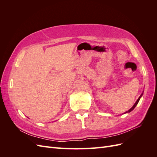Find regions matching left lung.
Wrapping results in <instances>:
<instances>
[{"instance_id":"8db88e82","label":"left lung","mask_w":157,"mask_h":157,"mask_svg":"<svg viewBox=\"0 0 157 157\" xmlns=\"http://www.w3.org/2000/svg\"><path fill=\"white\" fill-rule=\"evenodd\" d=\"M142 95H143V94H141V96L139 97V98L138 99H137V100L136 101V102L135 103V104H134V105H133V107L130 109H129V110H128V111H126V113H130V112H131L132 110H133V109H134L135 107H136V106L137 105V103H138V102H139V101H140V98H141V96H142Z\"/></svg>"}]
</instances>
